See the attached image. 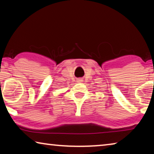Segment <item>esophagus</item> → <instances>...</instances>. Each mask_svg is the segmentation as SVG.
I'll return each instance as SVG.
<instances>
[{
	"mask_svg": "<svg viewBox=\"0 0 154 154\" xmlns=\"http://www.w3.org/2000/svg\"><path fill=\"white\" fill-rule=\"evenodd\" d=\"M78 80H79V81H77V82H82V79H78Z\"/></svg>",
	"mask_w": 154,
	"mask_h": 154,
	"instance_id": "esophagus-1",
	"label": "esophagus"
}]
</instances>
